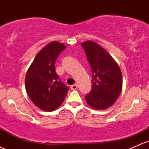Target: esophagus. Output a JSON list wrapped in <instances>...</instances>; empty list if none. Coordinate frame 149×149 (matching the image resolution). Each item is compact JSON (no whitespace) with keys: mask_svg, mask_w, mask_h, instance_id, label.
I'll list each match as a JSON object with an SVG mask.
<instances>
[{"mask_svg":"<svg viewBox=\"0 0 149 149\" xmlns=\"http://www.w3.org/2000/svg\"><path fill=\"white\" fill-rule=\"evenodd\" d=\"M77 88H78V85H77V84H74V85H71V90H76Z\"/></svg>","mask_w":149,"mask_h":149,"instance_id":"obj_1","label":"esophagus"}]
</instances>
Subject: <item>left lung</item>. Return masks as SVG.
Segmentation results:
<instances>
[{
  "label": "left lung",
  "mask_w": 149,
  "mask_h": 149,
  "mask_svg": "<svg viewBox=\"0 0 149 149\" xmlns=\"http://www.w3.org/2000/svg\"><path fill=\"white\" fill-rule=\"evenodd\" d=\"M92 73V89L85 96L87 104L96 110H104L115 103L123 87V76L118 64L97 42L81 43Z\"/></svg>",
  "instance_id": "left-lung-1"
}]
</instances>
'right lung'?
<instances>
[{"label": "right lung", "instance_id": "1", "mask_svg": "<svg viewBox=\"0 0 149 149\" xmlns=\"http://www.w3.org/2000/svg\"><path fill=\"white\" fill-rule=\"evenodd\" d=\"M66 48L61 42H50L36 54L26 74L27 94L32 102L44 111H53L60 107L69 91L54 67L58 56Z\"/></svg>", "mask_w": 149, "mask_h": 149}]
</instances>
